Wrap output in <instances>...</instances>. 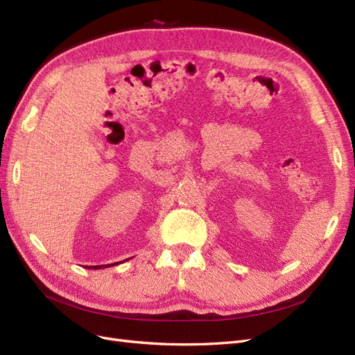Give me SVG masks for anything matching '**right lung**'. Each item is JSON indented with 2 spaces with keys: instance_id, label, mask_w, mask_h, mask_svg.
<instances>
[{
  "instance_id": "add662e5",
  "label": "right lung",
  "mask_w": 355,
  "mask_h": 355,
  "mask_svg": "<svg viewBox=\"0 0 355 355\" xmlns=\"http://www.w3.org/2000/svg\"><path fill=\"white\" fill-rule=\"evenodd\" d=\"M114 264H117V263H114ZM110 266H113V264H104V266H87L85 268H94V270H96V268H103V267H110Z\"/></svg>"
}]
</instances>
